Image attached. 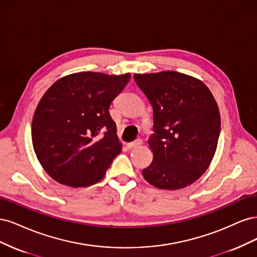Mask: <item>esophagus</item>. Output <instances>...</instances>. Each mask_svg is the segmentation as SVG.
Here are the masks:
<instances>
[{"label":"esophagus","instance_id":"1","mask_svg":"<svg viewBox=\"0 0 257 257\" xmlns=\"http://www.w3.org/2000/svg\"><path fill=\"white\" fill-rule=\"evenodd\" d=\"M141 144H142V141L141 140H137V141H135V142H132V143H129L128 145H127V147L129 148V150H132V148H136V147H139Z\"/></svg>","mask_w":257,"mask_h":257}]
</instances>
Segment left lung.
Masks as SVG:
<instances>
[{
	"mask_svg": "<svg viewBox=\"0 0 257 257\" xmlns=\"http://www.w3.org/2000/svg\"><path fill=\"white\" fill-rule=\"evenodd\" d=\"M153 106L154 132L148 148L154 158L142 171L152 186L178 190L193 184L216 154L221 117L204 82L177 71L135 73Z\"/></svg>",
	"mask_w": 257,
	"mask_h": 257,
	"instance_id": "left-lung-1",
	"label": "left lung"
}]
</instances>
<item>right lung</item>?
<instances>
[{
  "mask_svg": "<svg viewBox=\"0 0 257 257\" xmlns=\"http://www.w3.org/2000/svg\"><path fill=\"white\" fill-rule=\"evenodd\" d=\"M130 77V72L71 73L41 97L32 142L41 167L57 183L81 188L104 177L122 147L109 107Z\"/></svg>",
  "mask_w": 257,
  "mask_h": 257,
  "instance_id": "right-lung-1",
  "label": "right lung"
}]
</instances>
